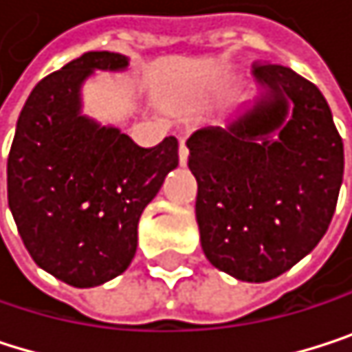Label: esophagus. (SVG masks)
<instances>
[{"label": "esophagus", "instance_id": "esophagus-1", "mask_svg": "<svg viewBox=\"0 0 352 352\" xmlns=\"http://www.w3.org/2000/svg\"><path fill=\"white\" fill-rule=\"evenodd\" d=\"M188 156H190L188 144H186V140H182V142H179V162H182V164H188Z\"/></svg>", "mask_w": 352, "mask_h": 352}]
</instances>
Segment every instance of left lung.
Instances as JSON below:
<instances>
[{
	"label": "left lung",
	"mask_w": 352,
	"mask_h": 352,
	"mask_svg": "<svg viewBox=\"0 0 352 352\" xmlns=\"http://www.w3.org/2000/svg\"><path fill=\"white\" fill-rule=\"evenodd\" d=\"M256 98L225 127L188 140L196 221L208 262L266 283L326 235L344 173L342 140L316 84L285 65H256Z\"/></svg>",
	"instance_id": "8db88e82"
}]
</instances>
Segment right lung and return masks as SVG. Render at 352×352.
I'll return each mask as SVG.
<instances>
[{
    "label": "right lung",
    "instance_id": "add662e5",
    "mask_svg": "<svg viewBox=\"0 0 352 352\" xmlns=\"http://www.w3.org/2000/svg\"><path fill=\"white\" fill-rule=\"evenodd\" d=\"M127 65L121 53L88 51L43 78L20 111L8 158V204L28 254L78 289L127 270L140 217L179 164L177 138L142 148L119 125L84 113V84Z\"/></svg>",
    "mask_w": 352,
    "mask_h": 352
}]
</instances>
